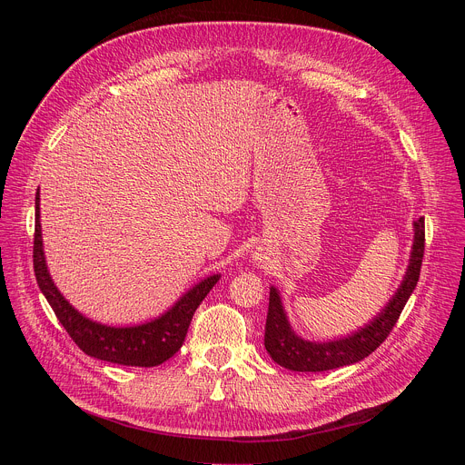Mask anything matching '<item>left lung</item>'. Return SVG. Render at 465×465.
Returning a JSON list of instances; mask_svg holds the SVG:
<instances>
[{"label": "left lung", "instance_id": "left-lung-1", "mask_svg": "<svg viewBox=\"0 0 465 465\" xmlns=\"http://www.w3.org/2000/svg\"><path fill=\"white\" fill-rule=\"evenodd\" d=\"M412 226L414 241L401 285L397 287L395 294L381 312H377V316L346 337L323 342L302 339L289 322L280 291L271 287L269 314L267 325H264V348H267L272 361L292 371H327L355 364L375 351L390 335L391 327L400 318L420 280L425 250V219L420 217Z\"/></svg>", "mask_w": 465, "mask_h": 465}]
</instances>
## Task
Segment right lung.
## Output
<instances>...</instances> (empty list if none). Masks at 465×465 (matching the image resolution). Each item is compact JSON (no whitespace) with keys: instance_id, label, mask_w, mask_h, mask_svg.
<instances>
[{"instance_id":"1","label":"right lung","mask_w":465,"mask_h":465,"mask_svg":"<svg viewBox=\"0 0 465 465\" xmlns=\"http://www.w3.org/2000/svg\"><path fill=\"white\" fill-rule=\"evenodd\" d=\"M36 226H35V276L38 287L58 322L68 331L74 342L90 357L121 364L151 368L171 359L183 344L187 329L196 307L203 303L208 292L221 280V274H212L183 292L173 307L160 316L136 325H108L95 322L79 312L56 289L45 262L42 226H40V191L36 193Z\"/></svg>"}]
</instances>
